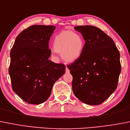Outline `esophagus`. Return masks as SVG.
Returning a JSON list of instances; mask_svg holds the SVG:
<instances>
[{
	"label": "esophagus",
	"instance_id": "1",
	"mask_svg": "<svg viewBox=\"0 0 130 130\" xmlns=\"http://www.w3.org/2000/svg\"><path fill=\"white\" fill-rule=\"evenodd\" d=\"M65 71H66V73H69V72H70V70L68 69L67 67H66V70H65Z\"/></svg>",
	"mask_w": 130,
	"mask_h": 130
}]
</instances>
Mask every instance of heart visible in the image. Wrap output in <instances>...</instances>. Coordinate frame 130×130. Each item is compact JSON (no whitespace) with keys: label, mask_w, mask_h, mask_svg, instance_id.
Returning a JSON list of instances; mask_svg holds the SVG:
<instances>
[{"label":"heart","mask_w":130,"mask_h":130,"mask_svg":"<svg viewBox=\"0 0 130 130\" xmlns=\"http://www.w3.org/2000/svg\"><path fill=\"white\" fill-rule=\"evenodd\" d=\"M84 41L81 35L71 31H63L55 37L53 49L55 52L61 53L67 62H74L83 53Z\"/></svg>","instance_id":"heart-1"}]
</instances>
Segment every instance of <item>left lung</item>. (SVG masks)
Returning <instances> with one entry per match:
<instances>
[{"label":"left lung","instance_id":"left-lung-1","mask_svg":"<svg viewBox=\"0 0 130 130\" xmlns=\"http://www.w3.org/2000/svg\"><path fill=\"white\" fill-rule=\"evenodd\" d=\"M85 41L83 53L67 66L75 96L88 105H100L114 93L121 73L120 54L114 41L99 28L74 27Z\"/></svg>","mask_w":130,"mask_h":130}]
</instances>
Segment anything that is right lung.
I'll return each mask as SVG.
<instances>
[{"instance_id":"obj_1","label":"right lung","mask_w":130,"mask_h":130,"mask_svg":"<svg viewBox=\"0 0 130 130\" xmlns=\"http://www.w3.org/2000/svg\"><path fill=\"white\" fill-rule=\"evenodd\" d=\"M56 26L32 25L17 36L11 49L9 73L12 88L30 104L48 99L53 84L65 72L63 64L49 60V41Z\"/></svg>"}]
</instances>
